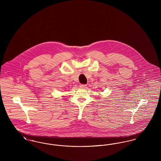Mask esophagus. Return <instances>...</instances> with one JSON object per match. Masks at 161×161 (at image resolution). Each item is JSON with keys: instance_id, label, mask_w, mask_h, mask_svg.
I'll return each mask as SVG.
<instances>
[{"instance_id": "esophagus-1", "label": "esophagus", "mask_w": 161, "mask_h": 161, "mask_svg": "<svg viewBox=\"0 0 161 161\" xmlns=\"http://www.w3.org/2000/svg\"><path fill=\"white\" fill-rule=\"evenodd\" d=\"M86 86H87L86 84H81L80 85V86L81 87H82V88H85V87H86Z\"/></svg>"}]
</instances>
